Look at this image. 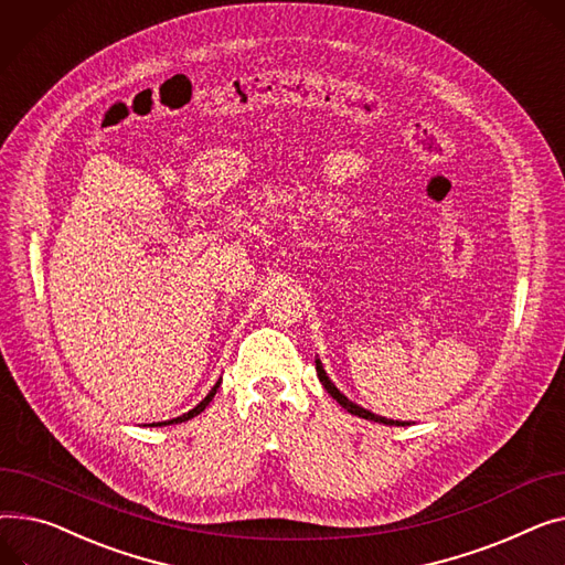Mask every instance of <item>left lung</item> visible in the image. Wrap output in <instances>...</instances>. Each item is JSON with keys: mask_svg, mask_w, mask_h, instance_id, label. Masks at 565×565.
Masks as SVG:
<instances>
[{"mask_svg": "<svg viewBox=\"0 0 565 565\" xmlns=\"http://www.w3.org/2000/svg\"><path fill=\"white\" fill-rule=\"evenodd\" d=\"M316 370H318V377H320V382H322V386L327 388V393L341 404L343 408H348L352 416H359V418H365V420H372V423H384V425H397V427H404V425H408V423H399V420H388V418H382V416H377V413H372V411H367V408H363V406H359V404H354V402H350L341 391H338L335 386H333V382L327 377V372H324V367H322V363H320V359H316Z\"/></svg>", "mask_w": 565, "mask_h": 565, "instance_id": "1", "label": "left lung"}]
</instances>
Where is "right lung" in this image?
<instances>
[{"mask_svg":"<svg viewBox=\"0 0 565 565\" xmlns=\"http://www.w3.org/2000/svg\"><path fill=\"white\" fill-rule=\"evenodd\" d=\"M217 388H220V382L209 391V395L195 406V408H191L188 413H183V416H179V418H172V420H166V423H152V427H163V425H179V423H185V420H191V418H195V416H200V413L209 406V402L213 399V395L217 393Z\"/></svg>","mask_w":565,"mask_h":565,"instance_id":"add662e5","label":"right lung"}]
</instances>
